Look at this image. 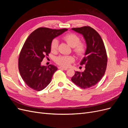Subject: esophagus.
Instances as JSON below:
<instances>
[{
	"label": "esophagus",
	"mask_w": 128,
	"mask_h": 128,
	"mask_svg": "<svg viewBox=\"0 0 128 128\" xmlns=\"http://www.w3.org/2000/svg\"><path fill=\"white\" fill-rule=\"evenodd\" d=\"M59 69H63V70H68V68H64V67H59Z\"/></svg>",
	"instance_id": "esophagus-1"
}]
</instances>
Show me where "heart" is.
<instances>
[{
    "label": "heart",
    "instance_id": "1",
    "mask_svg": "<svg viewBox=\"0 0 128 128\" xmlns=\"http://www.w3.org/2000/svg\"><path fill=\"white\" fill-rule=\"evenodd\" d=\"M63 39L70 47L72 48L73 51L77 56L82 57L85 54L86 51V44L80 42V38L78 35L74 33H68L63 37ZM58 43L59 42L56 39L52 40L50 46L52 52H54L57 51ZM74 60V58L72 56H60L56 58L55 61L58 64L67 67L70 66Z\"/></svg>",
    "mask_w": 128,
    "mask_h": 128
}]
</instances>
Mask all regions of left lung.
<instances>
[{
    "label": "left lung",
    "mask_w": 128,
    "mask_h": 128,
    "mask_svg": "<svg viewBox=\"0 0 128 128\" xmlns=\"http://www.w3.org/2000/svg\"><path fill=\"white\" fill-rule=\"evenodd\" d=\"M82 34L86 44L85 56L80 64L85 65L84 71L75 72L71 80L82 88L94 86L101 80L105 73L107 56L103 40L100 34L89 26L72 28Z\"/></svg>",
    "instance_id": "8db88e82"
}]
</instances>
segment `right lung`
<instances>
[{
    "label": "right lung",
    "mask_w": 128,
    "mask_h": 128,
    "mask_svg": "<svg viewBox=\"0 0 128 128\" xmlns=\"http://www.w3.org/2000/svg\"><path fill=\"white\" fill-rule=\"evenodd\" d=\"M67 29H52L39 28L26 40L18 58V70L26 84L34 90H43L51 82L58 68L55 66L41 65V62L51 52V42Z\"/></svg>",
    "instance_id": "1"
}]
</instances>
